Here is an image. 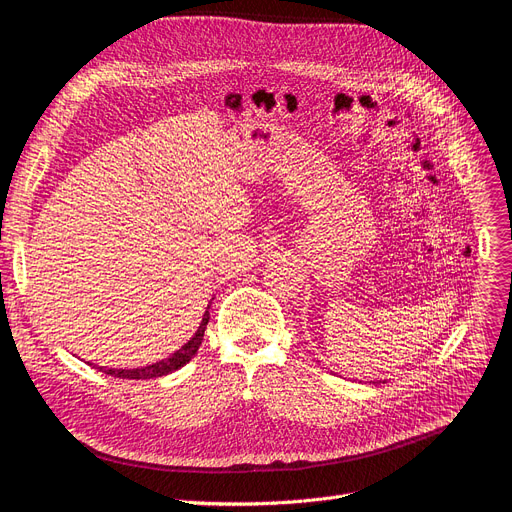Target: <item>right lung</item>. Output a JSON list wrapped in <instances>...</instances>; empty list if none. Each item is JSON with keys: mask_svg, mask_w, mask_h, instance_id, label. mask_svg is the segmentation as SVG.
<instances>
[{"mask_svg": "<svg viewBox=\"0 0 512 512\" xmlns=\"http://www.w3.org/2000/svg\"><path fill=\"white\" fill-rule=\"evenodd\" d=\"M208 321H210V313L206 311V313H203V319H201V323L197 327L195 336L185 346H180V349L172 357H168V359H161V361H157L153 365L136 367V370H115V367H109V370H107V367H98V370L105 372V374H111V376H117V378H130V380H149V378L168 376V374L180 370L182 365H187L195 357V353L199 351V346H201L203 332H206Z\"/></svg>", "mask_w": 512, "mask_h": 512, "instance_id": "right-lung-1", "label": "right lung"}]
</instances>
